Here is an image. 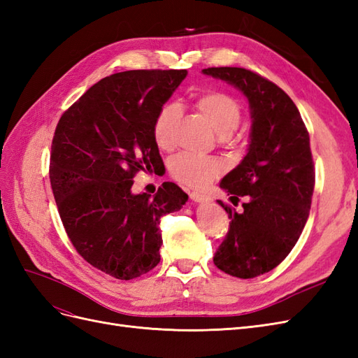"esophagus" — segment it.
Returning a JSON list of instances; mask_svg holds the SVG:
<instances>
[{"instance_id":"1","label":"esophagus","mask_w":358,"mask_h":358,"mask_svg":"<svg viewBox=\"0 0 358 358\" xmlns=\"http://www.w3.org/2000/svg\"><path fill=\"white\" fill-rule=\"evenodd\" d=\"M189 197H191V200H194V201H199V203L210 201V197H209V196H206V194H201V192H197V191H192V192H189Z\"/></svg>"}]
</instances>
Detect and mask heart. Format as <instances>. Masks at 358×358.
<instances>
[{
    "instance_id": "obj_1",
    "label": "heart",
    "mask_w": 358,
    "mask_h": 358,
    "mask_svg": "<svg viewBox=\"0 0 358 358\" xmlns=\"http://www.w3.org/2000/svg\"><path fill=\"white\" fill-rule=\"evenodd\" d=\"M199 112L208 119L222 143L230 140L234 129L239 127L242 109L233 96L220 91L201 94L196 100ZM180 112L176 104L162 106L152 125V136L158 148L169 149L175 143V133ZM170 175L183 185L192 188H204L222 173L220 161L213 158L199 157L189 152H180L169 162Z\"/></svg>"
}]
</instances>
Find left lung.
<instances>
[{
	"instance_id": "1",
	"label": "left lung",
	"mask_w": 358,
	"mask_h": 358,
	"mask_svg": "<svg viewBox=\"0 0 358 358\" xmlns=\"http://www.w3.org/2000/svg\"><path fill=\"white\" fill-rule=\"evenodd\" d=\"M204 74L234 85L251 107L248 154L220 187L242 210L218 203L230 227L213 263L222 272L251 279L285 259L305 229L315 187L309 133L289 96L273 82L239 67H210Z\"/></svg>"
}]
</instances>
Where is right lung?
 I'll return each instance as SVG.
<instances>
[{"instance_id":"1","label":"right lung","mask_w":358,"mask_h":358,"mask_svg":"<svg viewBox=\"0 0 358 358\" xmlns=\"http://www.w3.org/2000/svg\"><path fill=\"white\" fill-rule=\"evenodd\" d=\"M187 70H131L101 79L62 113L52 140L50 185L64 229L83 259L129 280L159 263L161 216L188 196L164 182L133 194L138 171L162 164L152 125Z\"/></svg>"}]
</instances>
